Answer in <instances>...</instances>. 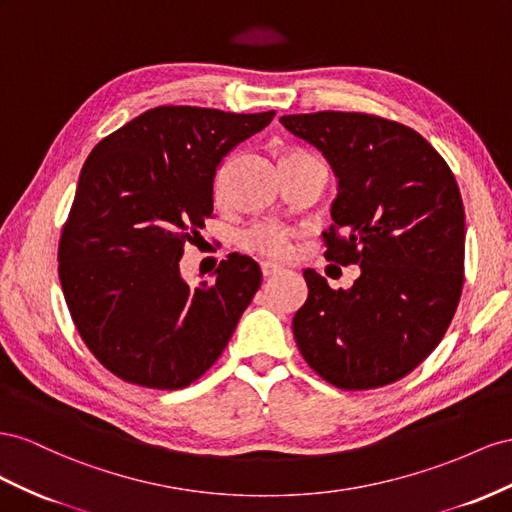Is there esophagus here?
Returning a JSON list of instances; mask_svg holds the SVG:
<instances>
[{
  "instance_id": "1",
  "label": "esophagus",
  "mask_w": 512,
  "mask_h": 512,
  "mask_svg": "<svg viewBox=\"0 0 512 512\" xmlns=\"http://www.w3.org/2000/svg\"><path fill=\"white\" fill-rule=\"evenodd\" d=\"M279 272L281 268L270 264V261H264V264H261V274H264V279H272V276H276Z\"/></svg>"
}]
</instances>
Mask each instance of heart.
<instances>
[{
    "mask_svg": "<svg viewBox=\"0 0 512 512\" xmlns=\"http://www.w3.org/2000/svg\"><path fill=\"white\" fill-rule=\"evenodd\" d=\"M216 199L225 197V169L216 175L214 184ZM298 231L274 218H259V221L248 223L238 233V246L244 253H251L264 259H276L283 261L294 251V238Z\"/></svg>",
    "mask_w": 512,
    "mask_h": 512,
    "instance_id": "obj_1",
    "label": "heart"
}]
</instances>
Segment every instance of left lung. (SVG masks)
Segmentation results:
<instances>
[{
  "mask_svg": "<svg viewBox=\"0 0 512 512\" xmlns=\"http://www.w3.org/2000/svg\"><path fill=\"white\" fill-rule=\"evenodd\" d=\"M339 178L326 259L360 264L349 289L304 270L294 315L306 364L341 390L388 386L442 341L463 291L465 214L455 175L414 128L373 113L283 115Z\"/></svg>",
  "mask_w": 512,
  "mask_h": 512,
  "instance_id": "obj_1",
  "label": "left lung"
}]
</instances>
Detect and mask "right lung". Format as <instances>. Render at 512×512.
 <instances>
[{
	"mask_svg": "<svg viewBox=\"0 0 512 512\" xmlns=\"http://www.w3.org/2000/svg\"><path fill=\"white\" fill-rule=\"evenodd\" d=\"M274 115L165 105L130 120L87 156L57 272L83 343L115 377L180 390L223 354L261 270L231 253L214 283L191 287L178 264L212 216L216 167Z\"/></svg>",
	"mask_w": 512,
	"mask_h": 512,
	"instance_id": "1",
	"label": "right lung"
}]
</instances>
